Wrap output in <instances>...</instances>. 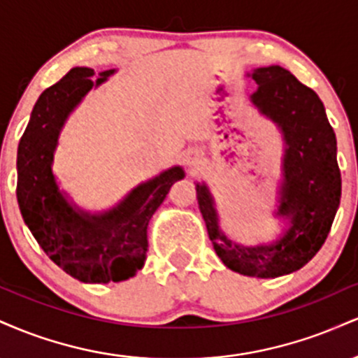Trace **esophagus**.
I'll use <instances>...</instances> for the list:
<instances>
[{"label":"esophagus","instance_id":"1","mask_svg":"<svg viewBox=\"0 0 358 358\" xmlns=\"http://www.w3.org/2000/svg\"><path fill=\"white\" fill-rule=\"evenodd\" d=\"M192 163H193V162H192Z\"/></svg>","mask_w":358,"mask_h":358}]
</instances>
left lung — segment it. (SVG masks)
Segmentation results:
<instances>
[{
  "instance_id": "8db88e82",
  "label": "left lung",
  "mask_w": 358,
  "mask_h": 358,
  "mask_svg": "<svg viewBox=\"0 0 358 358\" xmlns=\"http://www.w3.org/2000/svg\"><path fill=\"white\" fill-rule=\"evenodd\" d=\"M252 79L257 90L250 101L281 127L287 146L278 215L289 220V229L271 245H237L219 229L205 185H196V199L213 249L229 269L244 276L278 278L301 269L322 249L338 210L342 176L334 127L315 90L279 65L257 69Z\"/></svg>"
}]
</instances>
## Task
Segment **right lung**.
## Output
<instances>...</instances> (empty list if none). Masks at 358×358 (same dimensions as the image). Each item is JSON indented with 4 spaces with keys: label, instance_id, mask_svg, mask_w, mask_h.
I'll use <instances>...</instances> for the list:
<instances>
[{
    "label": "right lung",
    "instance_id": "add662e5",
    "mask_svg": "<svg viewBox=\"0 0 358 358\" xmlns=\"http://www.w3.org/2000/svg\"><path fill=\"white\" fill-rule=\"evenodd\" d=\"M114 71L99 73L76 67L45 89L31 110L18 145L16 199L24 224L48 257L84 282H117L145 266L148 222L171 185L183 178L180 166L139 185L113 210L89 215L73 210L57 188L52 173L53 150L71 110L94 85Z\"/></svg>",
    "mask_w": 358,
    "mask_h": 358
}]
</instances>
